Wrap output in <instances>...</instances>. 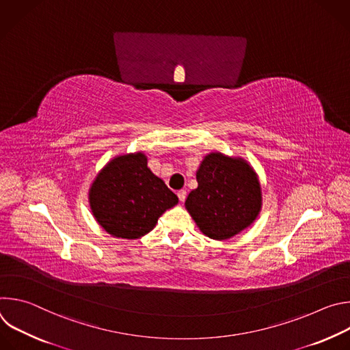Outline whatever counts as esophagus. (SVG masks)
I'll list each match as a JSON object with an SVG mask.
<instances>
[{
	"label": "esophagus",
	"mask_w": 350,
	"mask_h": 350,
	"mask_svg": "<svg viewBox=\"0 0 350 350\" xmlns=\"http://www.w3.org/2000/svg\"><path fill=\"white\" fill-rule=\"evenodd\" d=\"M177 196H178V199H180V202H184L185 198H187V191H185V189H180V191L177 192Z\"/></svg>",
	"instance_id": "esophagus-1"
}]
</instances>
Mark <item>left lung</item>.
<instances>
[{"mask_svg": "<svg viewBox=\"0 0 350 350\" xmlns=\"http://www.w3.org/2000/svg\"><path fill=\"white\" fill-rule=\"evenodd\" d=\"M196 181L185 208L205 235L227 239L256 219L262 206L260 184L243 161L211 154L198 169Z\"/></svg>", "mask_w": 350, "mask_h": 350, "instance_id": "obj_1", "label": "left lung"}]
</instances>
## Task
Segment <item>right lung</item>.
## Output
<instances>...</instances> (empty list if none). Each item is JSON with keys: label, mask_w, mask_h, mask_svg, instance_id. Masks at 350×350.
I'll return each instance as SVG.
<instances>
[{"label": "right lung", "mask_w": 350, "mask_h": 350, "mask_svg": "<svg viewBox=\"0 0 350 350\" xmlns=\"http://www.w3.org/2000/svg\"><path fill=\"white\" fill-rule=\"evenodd\" d=\"M177 195L146 166L142 154L113 159L90 189L91 211L107 232L134 239L151 231Z\"/></svg>", "instance_id": "add662e5"}]
</instances>
